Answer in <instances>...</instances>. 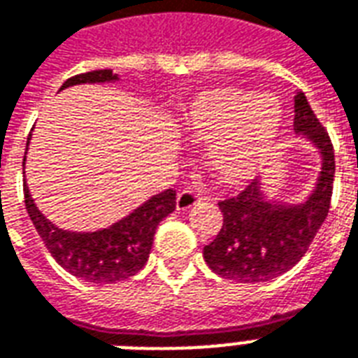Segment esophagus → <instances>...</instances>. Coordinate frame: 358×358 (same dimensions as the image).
Masks as SVG:
<instances>
[{"label": "esophagus", "mask_w": 358, "mask_h": 358, "mask_svg": "<svg viewBox=\"0 0 358 358\" xmlns=\"http://www.w3.org/2000/svg\"><path fill=\"white\" fill-rule=\"evenodd\" d=\"M197 203H201V199H199L197 193H193L189 189L180 191L178 195H176V210L178 212H185V210L193 208Z\"/></svg>", "instance_id": "1"}]
</instances>
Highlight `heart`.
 <instances>
[{
    "label": "heart",
    "mask_w": 358,
    "mask_h": 358,
    "mask_svg": "<svg viewBox=\"0 0 358 358\" xmlns=\"http://www.w3.org/2000/svg\"><path fill=\"white\" fill-rule=\"evenodd\" d=\"M282 124L283 108L276 95L222 86L191 99L182 133L187 143L208 146L206 165L215 176L240 187L263 171Z\"/></svg>",
    "instance_id": "1"
}]
</instances>
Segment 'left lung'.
<instances>
[{
    "label": "left lung",
    "mask_w": 358,
    "mask_h": 358,
    "mask_svg": "<svg viewBox=\"0 0 358 358\" xmlns=\"http://www.w3.org/2000/svg\"><path fill=\"white\" fill-rule=\"evenodd\" d=\"M294 133L317 150L315 187L300 203L270 199L263 180H253L238 197L220 203L222 231L204 245L203 257L217 276L240 283H263L282 276L304 257L331 208L334 150L306 95L294 97Z\"/></svg>",
    "instance_id": "left-lung-1"
}]
</instances>
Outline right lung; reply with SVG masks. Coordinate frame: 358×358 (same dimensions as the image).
Instances as JSON below:
<instances>
[{"mask_svg":"<svg viewBox=\"0 0 358 358\" xmlns=\"http://www.w3.org/2000/svg\"><path fill=\"white\" fill-rule=\"evenodd\" d=\"M118 80L120 75L110 69L90 71L65 80L59 92L78 84H103V82ZM22 167H26V155ZM24 199H26L27 214L50 255L56 259V263L62 264L73 276L92 283L122 282L135 276L138 270H143L154 244L155 229L159 222H163L176 208V191L167 189L144 201L138 208L122 217L120 222L113 223L110 227L90 231V233H76V231L59 229L50 220H46L45 214L37 208L26 180H24Z\"/></svg>","mask_w":358,"mask_h":358,"instance_id":"obj_1","label":"right lung"}]
</instances>
